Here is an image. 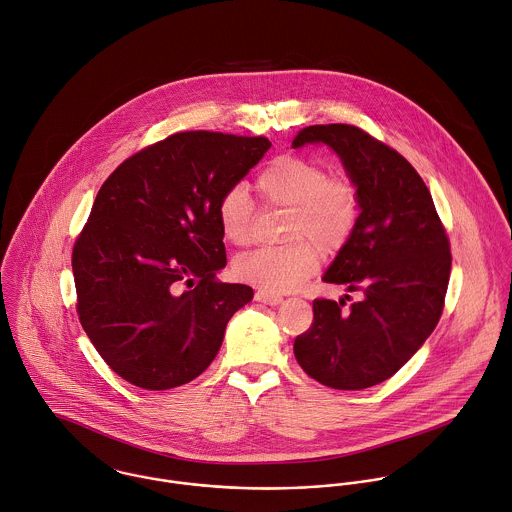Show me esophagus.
Segmentation results:
<instances>
[{"label":"esophagus","mask_w":512,"mask_h":512,"mask_svg":"<svg viewBox=\"0 0 512 512\" xmlns=\"http://www.w3.org/2000/svg\"><path fill=\"white\" fill-rule=\"evenodd\" d=\"M255 301L263 303V305H271V307H277L283 303V297L277 295V293H271V291H257L255 293Z\"/></svg>","instance_id":"esophagus-1"}]
</instances>
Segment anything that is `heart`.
I'll use <instances>...</instances> for the list:
<instances>
[{"label":"heart","instance_id":"obj_1","mask_svg":"<svg viewBox=\"0 0 512 512\" xmlns=\"http://www.w3.org/2000/svg\"><path fill=\"white\" fill-rule=\"evenodd\" d=\"M265 207H289L283 247H261L235 261V275L265 291H293L320 267L322 253L334 255L354 235L360 196L348 178L330 176L328 168L305 156H279L255 180ZM221 235L243 247L253 239L255 204L243 184L223 192L217 204Z\"/></svg>","mask_w":512,"mask_h":512}]
</instances>
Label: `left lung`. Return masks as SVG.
<instances>
[{
  "instance_id": "left-lung-1",
  "label": "left lung",
  "mask_w": 512,
  "mask_h": 512,
  "mask_svg": "<svg viewBox=\"0 0 512 512\" xmlns=\"http://www.w3.org/2000/svg\"><path fill=\"white\" fill-rule=\"evenodd\" d=\"M305 144L330 146L358 188L354 235L322 281L364 299L348 310L344 301L314 299V320L293 350L322 386L364 390L392 378L437 326L451 273L449 239L425 182L388 144L352 124L307 126L293 148Z\"/></svg>"
}]
</instances>
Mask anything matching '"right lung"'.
<instances>
[{"instance_id": "right-lung-1", "label": "right lung", "mask_w": 512, "mask_h": 512, "mask_svg": "<svg viewBox=\"0 0 512 512\" xmlns=\"http://www.w3.org/2000/svg\"><path fill=\"white\" fill-rule=\"evenodd\" d=\"M265 136L190 130L124 160L73 247L77 314L104 362L142 390L198 378L247 285L225 267L217 204L265 156Z\"/></svg>"}]
</instances>
